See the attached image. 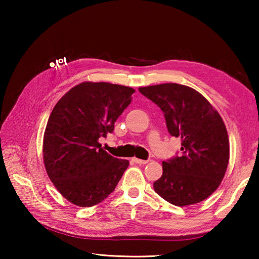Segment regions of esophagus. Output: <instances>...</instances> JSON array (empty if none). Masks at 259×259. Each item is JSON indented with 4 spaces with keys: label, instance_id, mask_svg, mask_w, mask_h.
Segmentation results:
<instances>
[{
    "label": "esophagus",
    "instance_id": "obj_1",
    "mask_svg": "<svg viewBox=\"0 0 259 259\" xmlns=\"http://www.w3.org/2000/svg\"><path fill=\"white\" fill-rule=\"evenodd\" d=\"M133 161L135 162V163H137V164H146L147 162H148L147 160H140V159H137V157H134Z\"/></svg>",
    "mask_w": 259,
    "mask_h": 259
}]
</instances>
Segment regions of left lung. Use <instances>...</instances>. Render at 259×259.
I'll use <instances>...</instances> for the list:
<instances>
[{"mask_svg":"<svg viewBox=\"0 0 259 259\" xmlns=\"http://www.w3.org/2000/svg\"><path fill=\"white\" fill-rule=\"evenodd\" d=\"M164 114L169 134L181 139V154L162 162L154 191L171 204L199 203L217 190L230 159L226 126L198 91L177 83L139 88Z\"/></svg>","mask_w":259,"mask_h":259,"instance_id":"obj_1","label":"left lung"}]
</instances>
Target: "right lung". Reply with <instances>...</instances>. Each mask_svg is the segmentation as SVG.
<instances>
[{"label": "right lung", "instance_id": "obj_1", "mask_svg": "<svg viewBox=\"0 0 259 259\" xmlns=\"http://www.w3.org/2000/svg\"><path fill=\"white\" fill-rule=\"evenodd\" d=\"M133 88L82 82L60 98L48 120L43 161L60 194L78 207H93L115 190L129 161L109 155L100 137L131 103Z\"/></svg>", "mask_w": 259, "mask_h": 259}]
</instances>
